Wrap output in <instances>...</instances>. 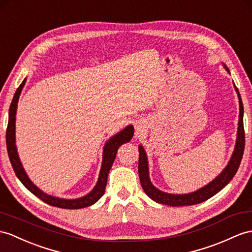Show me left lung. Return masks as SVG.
I'll return each mask as SVG.
<instances>
[{
  "label": "left lung",
  "instance_id": "1",
  "mask_svg": "<svg viewBox=\"0 0 252 252\" xmlns=\"http://www.w3.org/2000/svg\"><path fill=\"white\" fill-rule=\"evenodd\" d=\"M225 70L230 73V70L225 64H223ZM234 89L238 96V102H239V116H238V127H237V137L234 151L232 153V156L230 160L226 164V167L221 171L216 179H214L211 183L207 185L202 187L193 192L184 193V194H175V193H168L164 192L162 190H159L153 185L150 180V173H149V161H147V155L142 145H139V177L141 182V186H142L144 192L149 195V197L154 200L157 203L165 204L170 206H189L202 203V202L206 201L207 199L212 198L213 195L219 192L224 186L228 185L231 180L236 174L239 164H241L244 149H245V132H244V106L242 102L241 94L235 87Z\"/></svg>",
  "mask_w": 252,
  "mask_h": 252
}]
</instances>
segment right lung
Returning a JSON list of instances; mask_svg holds the SVG:
<instances>
[{
  "mask_svg": "<svg viewBox=\"0 0 252 252\" xmlns=\"http://www.w3.org/2000/svg\"><path fill=\"white\" fill-rule=\"evenodd\" d=\"M27 78L23 80L22 83L19 85V88L17 89L16 93L14 95L13 101L9 107L8 112V126L7 130H6V145H7V152L8 157L13 169L17 175L18 179L26 186L27 189H29L31 192L35 194L36 197L39 198L41 201L46 202L47 204L57 206L60 208H67V210H78V208L88 207L95 204L96 202L99 200L103 193H105V189L107 186V180L109 171L111 169L112 164L114 162V159L116 156V153L120 149V146L124 143L129 142L131 138L133 137V126L128 125L124 129H122L114 136L110 138L105 146H103L102 152V162L99 176H98V181L96 183L95 187L91 190V191L77 199H63L59 197H54V195L48 194L39 189L35 184L30 180L28 176L26 170L23 169V165L21 163V160L18 155L17 145H16V113H17V107L18 101H19V96L22 92V89L26 84Z\"/></svg>",
  "mask_w": 252,
  "mask_h": 252,
  "instance_id": "1",
  "label": "right lung"
}]
</instances>
